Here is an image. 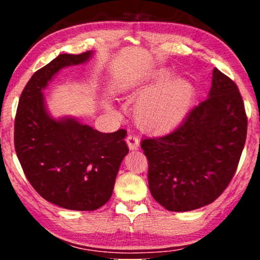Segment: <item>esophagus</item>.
Wrapping results in <instances>:
<instances>
[{
  "label": "esophagus",
  "instance_id": "obj_1",
  "mask_svg": "<svg viewBox=\"0 0 260 260\" xmlns=\"http://www.w3.org/2000/svg\"><path fill=\"white\" fill-rule=\"evenodd\" d=\"M126 142H127V146H128V148H129V150H136V149H138L140 146L139 138L132 133L127 135Z\"/></svg>",
  "mask_w": 260,
  "mask_h": 260
}]
</instances>
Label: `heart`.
<instances>
[{
    "label": "heart",
    "instance_id": "1",
    "mask_svg": "<svg viewBox=\"0 0 260 260\" xmlns=\"http://www.w3.org/2000/svg\"><path fill=\"white\" fill-rule=\"evenodd\" d=\"M170 72H161L144 88L147 95L135 107V118L141 127L161 131L172 127L190 109L195 89L184 79H175Z\"/></svg>",
    "mask_w": 260,
    "mask_h": 260
}]
</instances>
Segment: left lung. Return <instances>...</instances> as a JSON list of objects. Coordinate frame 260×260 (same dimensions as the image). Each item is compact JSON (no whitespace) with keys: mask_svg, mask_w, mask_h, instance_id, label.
I'll return each mask as SVG.
<instances>
[{"mask_svg":"<svg viewBox=\"0 0 260 260\" xmlns=\"http://www.w3.org/2000/svg\"><path fill=\"white\" fill-rule=\"evenodd\" d=\"M246 127L239 88L214 68L208 99L191 109L177 128L141 142L153 199L174 212L212 203L234 177Z\"/></svg>","mask_w":260,"mask_h":260,"instance_id":"8db88e82","label":"left lung"}]
</instances>
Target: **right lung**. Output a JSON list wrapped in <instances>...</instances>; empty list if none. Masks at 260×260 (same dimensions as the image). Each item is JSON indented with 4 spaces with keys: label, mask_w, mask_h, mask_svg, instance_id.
<instances>
[{
    "label": "right lung",
    "mask_w": 260,
    "mask_h": 260,
    "mask_svg": "<svg viewBox=\"0 0 260 260\" xmlns=\"http://www.w3.org/2000/svg\"><path fill=\"white\" fill-rule=\"evenodd\" d=\"M91 55L60 54L38 70L20 95L15 120V148L26 178L46 201L68 210L94 211L107 203L128 153L125 129L102 133L76 118L56 119L47 109L43 89L52 78Z\"/></svg>",
    "instance_id": "add662e5"
}]
</instances>
